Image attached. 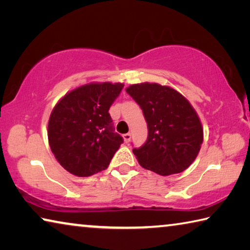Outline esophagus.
Returning a JSON list of instances; mask_svg holds the SVG:
<instances>
[{
	"mask_svg": "<svg viewBox=\"0 0 250 250\" xmlns=\"http://www.w3.org/2000/svg\"><path fill=\"white\" fill-rule=\"evenodd\" d=\"M124 139H125V143H129L131 140V133H125L124 134Z\"/></svg>",
	"mask_w": 250,
	"mask_h": 250,
	"instance_id": "34e87169",
	"label": "esophagus"
}]
</instances>
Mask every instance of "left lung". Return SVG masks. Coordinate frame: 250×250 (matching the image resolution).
<instances>
[{
  "label": "left lung",
  "instance_id": "1",
  "mask_svg": "<svg viewBox=\"0 0 250 250\" xmlns=\"http://www.w3.org/2000/svg\"><path fill=\"white\" fill-rule=\"evenodd\" d=\"M125 91L142 109L147 139L132 150L141 166L160 175L183 172L191 166L203 142L195 110L180 92L158 83H139Z\"/></svg>",
  "mask_w": 250,
  "mask_h": 250
}]
</instances>
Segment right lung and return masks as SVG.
I'll return each mask as SVG.
<instances>
[{"instance_id": "1", "label": "right lung", "mask_w": 250, "mask_h": 250, "mask_svg": "<svg viewBox=\"0 0 250 250\" xmlns=\"http://www.w3.org/2000/svg\"><path fill=\"white\" fill-rule=\"evenodd\" d=\"M124 83H89L55 105L48 121L50 150L71 174L90 176L105 170L124 138L115 132L109 109Z\"/></svg>"}]
</instances>
